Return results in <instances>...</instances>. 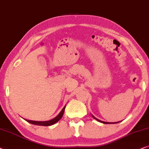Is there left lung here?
<instances>
[{"label":"left lung","instance_id":"left-lung-1","mask_svg":"<svg viewBox=\"0 0 149 149\" xmlns=\"http://www.w3.org/2000/svg\"><path fill=\"white\" fill-rule=\"evenodd\" d=\"M93 117L95 118V119H96L97 120V121H99V122H101V123H104V124H112V123H118V122H116V123H107V122H104V121H102V120H99V119H97V118H96L95 117H94V116H93Z\"/></svg>","mask_w":149,"mask_h":149}]
</instances>
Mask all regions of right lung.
<instances>
[{"label":"right lung","instance_id":"add662e5","mask_svg":"<svg viewBox=\"0 0 149 149\" xmlns=\"http://www.w3.org/2000/svg\"><path fill=\"white\" fill-rule=\"evenodd\" d=\"M65 106L63 108V110H61V112L59 113V114L56 117H55L53 119H52L50 120H47V121H35V120H26L27 122L33 124V125H41V126H49L52 125H54V123H56L59 120L62 118L63 114H64L65 112Z\"/></svg>","mask_w":149,"mask_h":149}]
</instances>
